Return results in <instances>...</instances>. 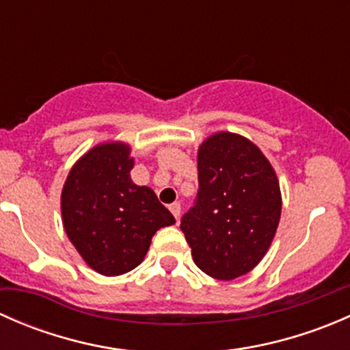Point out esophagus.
Segmentation results:
<instances>
[{
  "label": "esophagus",
  "mask_w": 350,
  "mask_h": 350,
  "mask_svg": "<svg viewBox=\"0 0 350 350\" xmlns=\"http://www.w3.org/2000/svg\"><path fill=\"white\" fill-rule=\"evenodd\" d=\"M169 210H171V213L174 215L176 220H178L179 215H181V203H178V201H176V203L169 204Z\"/></svg>",
  "instance_id": "34e87169"
}]
</instances>
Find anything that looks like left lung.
Returning <instances> with one entry per match:
<instances>
[{"label": "left lung", "mask_w": 350, "mask_h": 350, "mask_svg": "<svg viewBox=\"0 0 350 350\" xmlns=\"http://www.w3.org/2000/svg\"><path fill=\"white\" fill-rule=\"evenodd\" d=\"M281 217L276 172L250 140L228 132L198 150V195L181 230L195 264L215 280L249 273L266 256Z\"/></svg>", "instance_id": "obj_1"}]
</instances>
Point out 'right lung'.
<instances>
[{
	"label": "right lung",
	"mask_w": 350,
	"mask_h": 350,
	"mask_svg": "<svg viewBox=\"0 0 350 350\" xmlns=\"http://www.w3.org/2000/svg\"><path fill=\"white\" fill-rule=\"evenodd\" d=\"M132 167L129 146L103 144L76 162L62 189L67 237L88 266L105 276L139 266L155 232L176 224L152 189L133 185Z\"/></svg>",
	"instance_id": "right-lung-1"
}]
</instances>
